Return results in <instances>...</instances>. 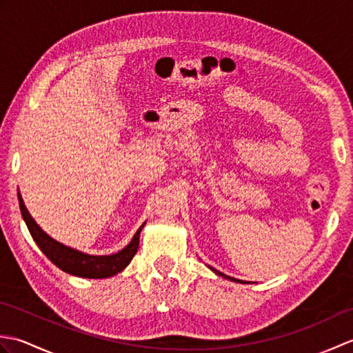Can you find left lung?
Wrapping results in <instances>:
<instances>
[{
    "label": "left lung",
    "mask_w": 353,
    "mask_h": 353,
    "mask_svg": "<svg viewBox=\"0 0 353 353\" xmlns=\"http://www.w3.org/2000/svg\"><path fill=\"white\" fill-rule=\"evenodd\" d=\"M212 270V272L215 273V274H219V276H221V277H224V279H228V281H234V282H241L239 279H235V277H230V276H226V274H223L221 272H219V270H215V268H212V267H209Z\"/></svg>",
    "instance_id": "1"
}]
</instances>
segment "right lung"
<instances>
[{
	"mask_svg": "<svg viewBox=\"0 0 353 353\" xmlns=\"http://www.w3.org/2000/svg\"><path fill=\"white\" fill-rule=\"evenodd\" d=\"M18 200L22 219H24L30 230V235L33 236L34 243L42 250L45 256L65 273H70L79 277H86V279H106V277L115 276L119 272H123V270L130 264V261L138 252L139 235L145 223L137 230V234L133 235L132 241L127 244L123 250H119L118 253L114 254H99V256H97V254H88L80 250L71 249V247L59 243L48 234H45L42 228L34 221L33 216L27 211L24 200H22L19 192Z\"/></svg>",
	"mask_w": 353,
	"mask_h": 353,
	"instance_id": "1",
	"label": "right lung"
}]
</instances>
